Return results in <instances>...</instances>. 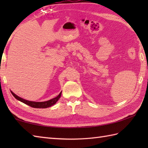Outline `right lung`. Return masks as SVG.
Masks as SVG:
<instances>
[{"label": "right lung", "instance_id": "right-lung-1", "mask_svg": "<svg viewBox=\"0 0 148 148\" xmlns=\"http://www.w3.org/2000/svg\"><path fill=\"white\" fill-rule=\"evenodd\" d=\"M11 92L12 93V95L14 97V98H16L18 100H20V101H21V102L25 103V104L34 108H49V107H51V106L54 105L55 103L58 101V99L60 98L61 94H62V92H61L57 97H56L55 98H53L51 100H49L48 101L33 102V101H29V100L23 99L22 98H21V97L17 96L16 94H14L13 92H11Z\"/></svg>", "mask_w": 148, "mask_h": 148}]
</instances>
